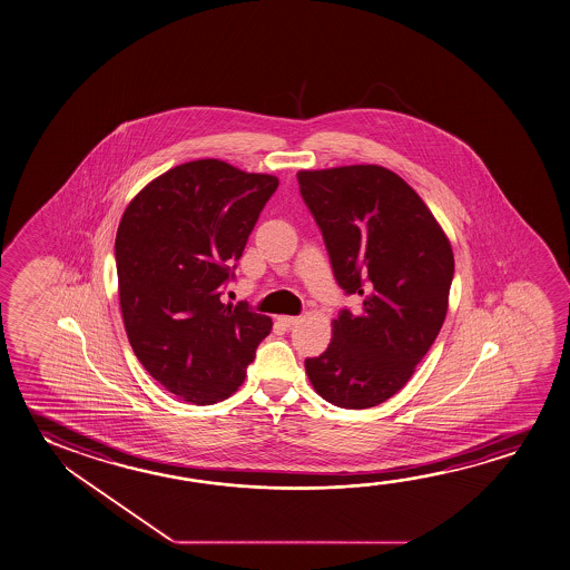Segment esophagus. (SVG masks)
Masks as SVG:
<instances>
[{
  "instance_id": "34e87169",
  "label": "esophagus",
  "mask_w": 570,
  "mask_h": 570,
  "mask_svg": "<svg viewBox=\"0 0 570 570\" xmlns=\"http://www.w3.org/2000/svg\"><path fill=\"white\" fill-rule=\"evenodd\" d=\"M279 323H281V325L287 326V328H289V326L297 325L298 316H289V315L279 316Z\"/></svg>"
}]
</instances>
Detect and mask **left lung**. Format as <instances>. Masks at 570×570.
Segmentation results:
<instances>
[{
	"label": "left lung",
	"mask_w": 570,
	"mask_h": 570,
	"mask_svg": "<svg viewBox=\"0 0 570 570\" xmlns=\"http://www.w3.org/2000/svg\"><path fill=\"white\" fill-rule=\"evenodd\" d=\"M301 196L333 273L361 308L333 321L325 353L305 361L318 396L364 410L394 396L440 333L453 279L452 245L416 191L374 164L301 170Z\"/></svg>",
	"instance_id": "1"
}]
</instances>
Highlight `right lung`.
<instances>
[{"label":"right lung","mask_w":570,"mask_h":570,"mask_svg":"<svg viewBox=\"0 0 570 570\" xmlns=\"http://www.w3.org/2000/svg\"><path fill=\"white\" fill-rule=\"evenodd\" d=\"M279 180L216 158L180 164L138 191L115 242L118 298L136 358L206 406L242 386L272 318L224 305L247 237Z\"/></svg>","instance_id":"obj_1"}]
</instances>
